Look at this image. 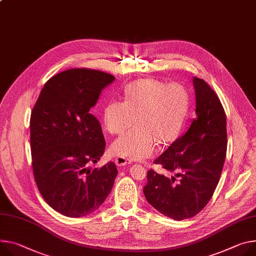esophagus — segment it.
<instances>
[{
  "mask_svg": "<svg viewBox=\"0 0 256 256\" xmlns=\"http://www.w3.org/2000/svg\"><path fill=\"white\" fill-rule=\"evenodd\" d=\"M115 164H116V166H124L130 164H132V160L120 156L118 158H115Z\"/></svg>",
  "mask_w": 256,
  "mask_h": 256,
  "instance_id": "esophagus-1",
  "label": "esophagus"
}]
</instances>
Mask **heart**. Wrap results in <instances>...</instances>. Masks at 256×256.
<instances>
[{
  "mask_svg": "<svg viewBox=\"0 0 256 256\" xmlns=\"http://www.w3.org/2000/svg\"><path fill=\"white\" fill-rule=\"evenodd\" d=\"M189 111L188 90L178 82L136 80L124 88V101H110L103 109L105 128L120 136L112 152L120 157L142 159L152 155L156 142H172L180 134Z\"/></svg>",
  "mask_w": 256,
  "mask_h": 256,
  "instance_id": "b5f03b06",
  "label": "heart"
}]
</instances>
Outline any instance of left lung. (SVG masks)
Instances as JSON below:
<instances>
[{
	"label": "left lung",
	"mask_w": 256,
	"mask_h": 256,
	"mask_svg": "<svg viewBox=\"0 0 256 256\" xmlns=\"http://www.w3.org/2000/svg\"><path fill=\"white\" fill-rule=\"evenodd\" d=\"M196 114L189 130L156 160L174 176L147 172L146 200L174 220L191 218L212 199L226 154V120L216 92L201 78H193Z\"/></svg>",
	"instance_id": "left-lung-1"
}]
</instances>
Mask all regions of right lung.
Returning a JSON list of instances; mask_svg holds the SVG:
<instances>
[{"label": "right lung", "instance_id": "obj_1", "mask_svg": "<svg viewBox=\"0 0 256 256\" xmlns=\"http://www.w3.org/2000/svg\"><path fill=\"white\" fill-rule=\"evenodd\" d=\"M115 78L72 68L44 84L30 115V149L38 189L53 209L69 218L94 212L118 176L113 162L100 170L105 150L99 120L90 111Z\"/></svg>", "mask_w": 256, "mask_h": 256}]
</instances>
